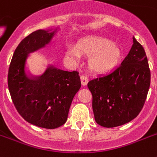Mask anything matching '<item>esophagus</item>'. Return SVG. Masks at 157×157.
<instances>
[{
    "mask_svg": "<svg viewBox=\"0 0 157 157\" xmlns=\"http://www.w3.org/2000/svg\"><path fill=\"white\" fill-rule=\"evenodd\" d=\"M88 81L89 79L88 77H87V76H86V75H81V84H82V86H86V85H87Z\"/></svg>",
    "mask_w": 157,
    "mask_h": 157,
    "instance_id": "34e87169",
    "label": "esophagus"
}]
</instances>
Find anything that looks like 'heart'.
<instances>
[{"label":"heart","instance_id":"b5f03b06","mask_svg":"<svg viewBox=\"0 0 157 157\" xmlns=\"http://www.w3.org/2000/svg\"><path fill=\"white\" fill-rule=\"evenodd\" d=\"M81 54L90 55L89 66L93 71H105L117 63L121 51L119 46L107 38L98 36H86L75 45H67L65 56L72 62L78 61Z\"/></svg>","mask_w":157,"mask_h":157}]
</instances>
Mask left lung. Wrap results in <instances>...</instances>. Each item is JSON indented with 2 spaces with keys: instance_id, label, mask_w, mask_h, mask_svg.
I'll return each mask as SVG.
<instances>
[{
  "instance_id": "left-lung-1",
  "label": "left lung",
  "mask_w": 157,
  "mask_h": 157,
  "mask_svg": "<svg viewBox=\"0 0 157 157\" xmlns=\"http://www.w3.org/2000/svg\"><path fill=\"white\" fill-rule=\"evenodd\" d=\"M150 81L145 51L134 38V45L121 63L88 82L95 121L107 128L131 121L144 107Z\"/></svg>"
}]
</instances>
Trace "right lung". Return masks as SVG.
Returning a JSON list of instances; mask_svg holds the SVG:
<instances>
[{
  "instance_id": "add662e5",
  "label": "right lung",
  "mask_w": 157,
  "mask_h": 157,
  "mask_svg": "<svg viewBox=\"0 0 157 157\" xmlns=\"http://www.w3.org/2000/svg\"><path fill=\"white\" fill-rule=\"evenodd\" d=\"M54 33L37 30L16 48L8 72V87L14 107L23 119L45 129L66 122L71 101L81 86L78 71L50 67L40 76L26 71L28 54L50 42Z\"/></svg>"
}]
</instances>
